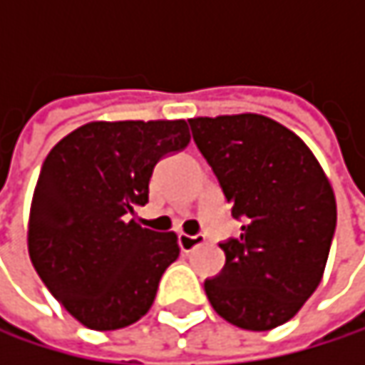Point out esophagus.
<instances>
[{
    "label": "esophagus",
    "mask_w": 365,
    "mask_h": 365,
    "mask_svg": "<svg viewBox=\"0 0 365 365\" xmlns=\"http://www.w3.org/2000/svg\"><path fill=\"white\" fill-rule=\"evenodd\" d=\"M178 241H180V247H182L183 254H190L192 250H196L198 245H202L205 243V237L202 235H180L178 237Z\"/></svg>",
    "instance_id": "34e87169"
}]
</instances>
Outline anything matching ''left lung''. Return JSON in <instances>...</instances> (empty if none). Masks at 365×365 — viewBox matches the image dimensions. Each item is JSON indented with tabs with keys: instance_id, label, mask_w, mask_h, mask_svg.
Returning <instances> with one entry per match:
<instances>
[{
	"instance_id": "1",
	"label": "left lung",
	"mask_w": 365,
	"mask_h": 365,
	"mask_svg": "<svg viewBox=\"0 0 365 365\" xmlns=\"http://www.w3.org/2000/svg\"><path fill=\"white\" fill-rule=\"evenodd\" d=\"M241 237L220 243L226 264L205 281L220 317L266 331L289 322L322 283L336 230V198L307 143L283 124L237 113L187 120Z\"/></svg>"
}]
</instances>
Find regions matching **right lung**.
I'll list each match as a JSON object with an SVG mask.
<instances>
[{"label":"right lung","instance_id":"1","mask_svg":"<svg viewBox=\"0 0 365 365\" xmlns=\"http://www.w3.org/2000/svg\"><path fill=\"white\" fill-rule=\"evenodd\" d=\"M190 143L185 120L88 122L46 156L29 213V257L50 294L99 331L139 322L180 255L175 232L141 228L150 178Z\"/></svg>","mask_w":365,"mask_h":365}]
</instances>
